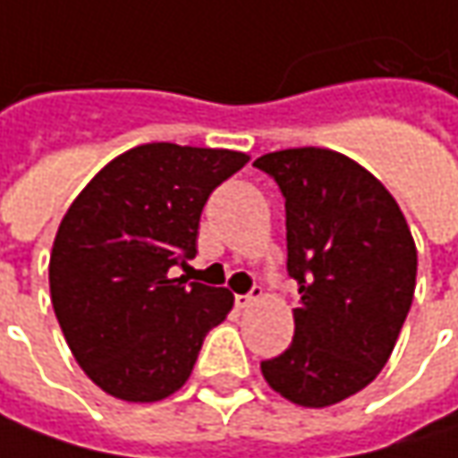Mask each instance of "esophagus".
<instances>
[{"label":"esophagus","instance_id":"34e87169","mask_svg":"<svg viewBox=\"0 0 458 458\" xmlns=\"http://www.w3.org/2000/svg\"><path fill=\"white\" fill-rule=\"evenodd\" d=\"M261 298V287H251V293H246V295H235V309H251L256 301Z\"/></svg>","mask_w":458,"mask_h":458}]
</instances>
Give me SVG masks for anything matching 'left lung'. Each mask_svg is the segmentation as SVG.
<instances>
[{
  "label": "left lung",
  "mask_w": 458,
  "mask_h": 458,
  "mask_svg": "<svg viewBox=\"0 0 458 458\" xmlns=\"http://www.w3.org/2000/svg\"><path fill=\"white\" fill-rule=\"evenodd\" d=\"M284 197L295 336L264 360L267 384L301 407L365 389L389 360L412 306L417 249L386 186L347 155L293 148L256 157Z\"/></svg>",
  "instance_id": "1"
}]
</instances>
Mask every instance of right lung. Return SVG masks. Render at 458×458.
Instances as JSON below:
<instances>
[{
    "mask_svg": "<svg viewBox=\"0 0 458 458\" xmlns=\"http://www.w3.org/2000/svg\"><path fill=\"white\" fill-rule=\"evenodd\" d=\"M249 163L235 149L152 142L126 149L80 191L56 230L48 284L69 350L123 402L178 391L233 293L171 277L197 256L209 194Z\"/></svg>",
    "mask_w": 458,
    "mask_h": 458,
    "instance_id": "1",
    "label": "right lung"
}]
</instances>
